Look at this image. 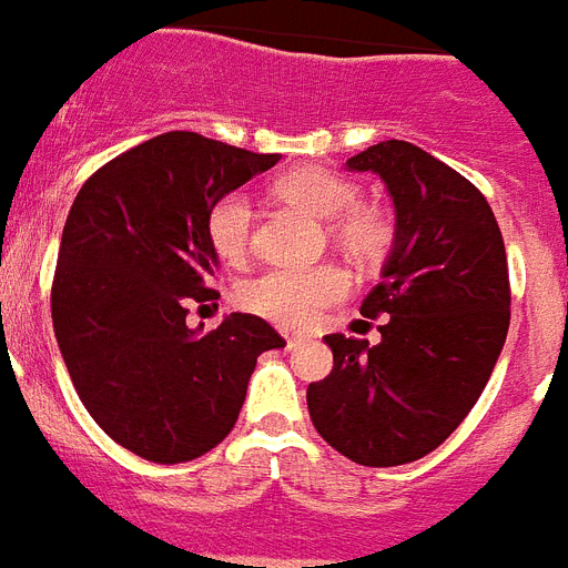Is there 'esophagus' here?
I'll return each instance as SVG.
<instances>
[{
    "label": "esophagus",
    "instance_id": "esophagus-1",
    "mask_svg": "<svg viewBox=\"0 0 568 568\" xmlns=\"http://www.w3.org/2000/svg\"><path fill=\"white\" fill-rule=\"evenodd\" d=\"M283 341H285V347L292 349V347H297L300 341H303V335H297V332H283Z\"/></svg>",
    "mask_w": 568,
    "mask_h": 568
}]
</instances>
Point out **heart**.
I'll return each instance as SVG.
<instances>
[{"label":"heart","instance_id":"b5f03b06","mask_svg":"<svg viewBox=\"0 0 568 568\" xmlns=\"http://www.w3.org/2000/svg\"><path fill=\"white\" fill-rule=\"evenodd\" d=\"M276 195L329 221V233L338 247L358 262H376L390 244L388 221L371 206L358 204V186L329 169H297L276 180ZM206 236L212 251L224 262H242L253 247V206L247 195L230 192L210 206ZM349 294V276L338 265L306 268H271L242 285L239 303L247 312L268 317L280 326H308L326 308Z\"/></svg>","mask_w":568,"mask_h":568}]
</instances>
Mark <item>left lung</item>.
<instances>
[{
  "label": "left lung",
  "instance_id": "1",
  "mask_svg": "<svg viewBox=\"0 0 568 568\" xmlns=\"http://www.w3.org/2000/svg\"><path fill=\"white\" fill-rule=\"evenodd\" d=\"M379 174L396 233L364 317L379 344L326 335L332 373L306 390L317 435L362 467H399L444 444L490 379L510 326L508 256L487 197L412 142L349 156Z\"/></svg>",
  "mask_w": 568,
  "mask_h": 568
}]
</instances>
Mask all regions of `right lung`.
<instances>
[{
    "label": "right lung",
    "instance_id": "obj_1",
    "mask_svg": "<svg viewBox=\"0 0 568 568\" xmlns=\"http://www.w3.org/2000/svg\"><path fill=\"white\" fill-rule=\"evenodd\" d=\"M280 154L169 131L104 163L78 192L60 239L52 324L90 417L154 464H183L230 435L265 349L285 347L256 315L206 335L189 306L219 300L210 206Z\"/></svg>",
    "mask_w": 568,
    "mask_h": 568
}]
</instances>
